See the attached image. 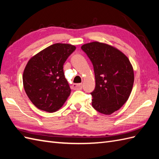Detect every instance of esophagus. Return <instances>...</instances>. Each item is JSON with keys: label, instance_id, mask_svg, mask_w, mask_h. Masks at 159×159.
Masks as SVG:
<instances>
[{"label": "esophagus", "instance_id": "1", "mask_svg": "<svg viewBox=\"0 0 159 159\" xmlns=\"http://www.w3.org/2000/svg\"><path fill=\"white\" fill-rule=\"evenodd\" d=\"M82 87H83V85L81 83L73 84L72 85V88L74 89H81Z\"/></svg>", "mask_w": 159, "mask_h": 159}]
</instances>
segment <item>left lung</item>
I'll list each match as a JSON object with an SVG mask.
<instances>
[{
    "label": "left lung",
    "instance_id": "obj_1",
    "mask_svg": "<svg viewBox=\"0 0 159 159\" xmlns=\"http://www.w3.org/2000/svg\"><path fill=\"white\" fill-rule=\"evenodd\" d=\"M81 49L92 61L95 74L92 106L101 113L112 114L130 96L134 83L133 66L123 52L107 43L93 42Z\"/></svg>",
    "mask_w": 159,
    "mask_h": 159
}]
</instances>
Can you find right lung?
<instances>
[{"mask_svg": "<svg viewBox=\"0 0 159 159\" xmlns=\"http://www.w3.org/2000/svg\"><path fill=\"white\" fill-rule=\"evenodd\" d=\"M76 47L67 43L52 44L30 59L24 70L26 95L39 109L52 113L59 110L71 89L63 72V64Z\"/></svg>", "mask_w": 159, "mask_h": 159, "instance_id": "1", "label": "right lung"}]
</instances>
